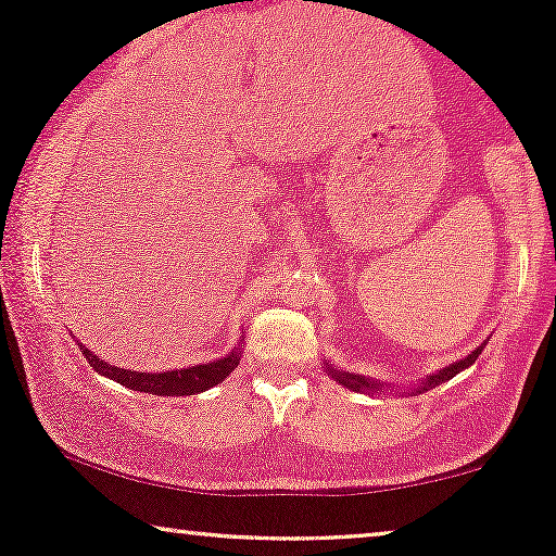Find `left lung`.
Here are the masks:
<instances>
[{
    "mask_svg": "<svg viewBox=\"0 0 556 556\" xmlns=\"http://www.w3.org/2000/svg\"><path fill=\"white\" fill-rule=\"evenodd\" d=\"M485 344H489V339H485L481 346H476L473 352H470L468 356H463V359L453 362V364H447V367L438 369V371H432L430 377H422L420 382L409 387L407 394H420V392H428V390H432V387L443 384V382H447V379H453L455 375H460L463 369H468L470 364H473V362L478 359V354L483 352V346H485ZM324 369L329 371V375H331L333 379H337L339 384H344L346 390H352V392H369V394H382V390H387V392H392V390H394V387H392V390H390V384L382 382V379H371V377H367V375H356V371L333 369V364H329V362H324Z\"/></svg>",
    "mask_w": 556,
    "mask_h": 556,
    "instance_id": "8db88e82",
    "label": "left lung"
}]
</instances>
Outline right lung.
<instances>
[{
    "label": "right lung",
    "mask_w": 556,
    "mask_h": 556,
    "mask_svg": "<svg viewBox=\"0 0 556 556\" xmlns=\"http://www.w3.org/2000/svg\"><path fill=\"white\" fill-rule=\"evenodd\" d=\"M240 346H242V339L238 341V346L230 349L225 356H219V359L207 362V364H194V367H187V369L134 371V369L116 367V364H109L78 341V349L83 352V356H86L88 364L98 371V375L109 377L113 382L124 384L134 392H149V394H156V397H185V394H200L204 390H210V387L225 382V377H230V371L240 364V356H242Z\"/></svg>",
    "instance_id": "1"
}]
</instances>
